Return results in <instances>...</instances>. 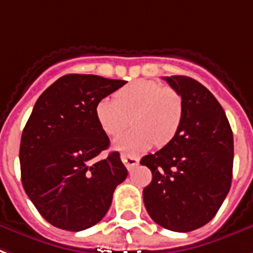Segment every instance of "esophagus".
Segmentation results:
<instances>
[{
	"mask_svg": "<svg viewBox=\"0 0 253 253\" xmlns=\"http://www.w3.org/2000/svg\"><path fill=\"white\" fill-rule=\"evenodd\" d=\"M121 159H122V162L127 167V169H132L135 166L139 163V159H138V158L132 157V155H126V154H122V155H121Z\"/></svg>",
	"mask_w": 253,
	"mask_h": 253,
	"instance_id": "34e87169",
	"label": "esophagus"
}]
</instances>
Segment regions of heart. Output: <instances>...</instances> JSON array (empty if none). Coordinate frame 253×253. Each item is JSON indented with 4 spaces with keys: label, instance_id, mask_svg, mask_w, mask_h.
Masks as SVG:
<instances>
[{
    "label": "heart",
    "instance_id": "b5f03b06",
    "mask_svg": "<svg viewBox=\"0 0 253 253\" xmlns=\"http://www.w3.org/2000/svg\"><path fill=\"white\" fill-rule=\"evenodd\" d=\"M95 115L109 136L119 135L132 121L135 126L114 140V147L135 154L175 138L183 119V99L165 84L139 80L101 99Z\"/></svg>",
    "mask_w": 253,
    "mask_h": 253
}]
</instances>
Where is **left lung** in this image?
<instances>
[{"label":"left lung","instance_id":"8db88e82","mask_svg":"<svg viewBox=\"0 0 253 253\" xmlns=\"http://www.w3.org/2000/svg\"><path fill=\"white\" fill-rule=\"evenodd\" d=\"M183 99L178 134L142 158L152 180L143 190L148 215L175 232H190L216 215L232 182L234 135L211 91L184 75L165 78Z\"/></svg>","mask_w":253,"mask_h":253}]
</instances>
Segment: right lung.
Instances as JSON below:
<instances>
[{
	"label": "right lung",
	"mask_w": 253,
	"mask_h": 253,
	"mask_svg": "<svg viewBox=\"0 0 253 253\" xmlns=\"http://www.w3.org/2000/svg\"><path fill=\"white\" fill-rule=\"evenodd\" d=\"M125 84L92 74L63 75L33 107L21 136V179L42 217L57 228L77 232L99 223L127 178L119 152L95 161L110 146L95 107Z\"/></svg>",
	"instance_id": "obj_1"
}]
</instances>
